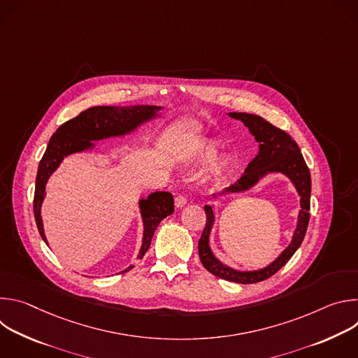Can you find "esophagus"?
<instances>
[{"label":"esophagus","instance_id":"obj_1","mask_svg":"<svg viewBox=\"0 0 358 358\" xmlns=\"http://www.w3.org/2000/svg\"><path fill=\"white\" fill-rule=\"evenodd\" d=\"M187 203V196L184 192H180L177 196H176V206L180 208V207H184Z\"/></svg>","mask_w":358,"mask_h":358}]
</instances>
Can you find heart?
Segmentation results:
<instances>
[{"mask_svg": "<svg viewBox=\"0 0 358 358\" xmlns=\"http://www.w3.org/2000/svg\"><path fill=\"white\" fill-rule=\"evenodd\" d=\"M215 155H217V147H215V144H214V143H206V144L202 145V148H201V151H199V160H201V162H208V160H211L213 157H215ZM227 166H228L227 160H220V162H217V163L214 164V167H213V174H214V176H220V174L227 169Z\"/></svg>", "mask_w": 358, "mask_h": 358, "instance_id": "heart-1", "label": "heart"}]
</instances>
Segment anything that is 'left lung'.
Segmentation results:
<instances>
[{
    "instance_id": "left-lung-1",
    "label": "left lung",
    "mask_w": 358,
    "mask_h": 358,
    "mask_svg": "<svg viewBox=\"0 0 358 358\" xmlns=\"http://www.w3.org/2000/svg\"><path fill=\"white\" fill-rule=\"evenodd\" d=\"M231 117L241 120L249 131L255 136L259 143V152L246 167L243 176L238 180L236 184L228 187L227 192H239L250 188L257 184L259 178H262L268 173H283L287 176L294 184L299 195H300V213L296 231L293 234V239L290 245L280 253V257L272 262L269 266L255 271V272H238L235 269L228 268L221 264L210 249V232L214 224V213L213 207L206 206L207 224L203 228L201 238L198 241V253L199 259L210 273L217 278L235 282V283H258L262 282L272 275H275L282 266H285L293 253L301 245L306 229H308L310 220V191H312V178L308 164H306L297 143L282 129L275 127L264 117L249 113H229Z\"/></svg>"
}]
</instances>
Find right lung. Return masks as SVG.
Here are the masks:
<instances>
[{
    "instance_id": "right-lung-1",
    "label": "right lung",
    "mask_w": 358,
    "mask_h": 358,
    "mask_svg": "<svg viewBox=\"0 0 358 358\" xmlns=\"http://www.w3.org/2000/svg\"><path fill=\"white\" fill-rule=\"evenodd\" d=\"M160 109L162 108L159 106H94L82 112L75 119L68 120L57 130V133L52 134L48 143L45 155L38 166L34 194L35 222L45 243L48 242L43 234L41 218V206L45 196V185L49 176L58 169L64 157L72 155V152L90 148L93 145L92 140H101L112 136H123L130 133L141 123L155 117ZM140 210L144 222V236L138 259L144 257V253L150 248L151 238L155 235L159 224L174 213V198L170 192L166 191L152 192L145 199L140 201ZM130 269H133V265L123 272Z\"/></svg>"
}]
</instances>
